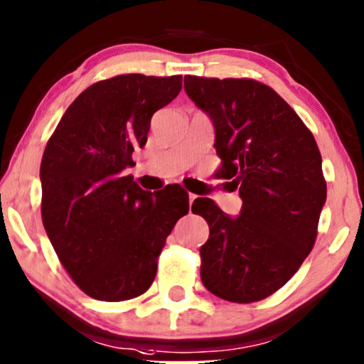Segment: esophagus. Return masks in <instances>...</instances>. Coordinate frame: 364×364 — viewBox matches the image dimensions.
Segmentation results:
<instances>
[{"label":"esophagus","mask_w":364,"mask_h":364,"mask_svg":"<svg viewBox=\"0 0 364 364\" xmlns=\"http://www.w3.org/2000/svg\"><path fill=\"white\" fill-rule=\"evenodd\" d=\"M196 199H197V196H196V193H188V204L192 205V202L196 200Z\"/></svg>","instance_id":"obj_1"}]
</instances>
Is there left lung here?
I'll list each match as a JSON object with an SVG mask.
<instances>
[{
    "label": "left lung",
    "instance_id": "left-lung-1",
    "mask_svg": "<svg viewBox=\"0 0 364 364\" xmlns=\"http://www.w3.org/2000/svg\"><path fill=\"white\" fill-rule=\"evenodd\" d=\"M186 93L210 117L220 178L242 199L229 217L210 199L193 214L209 224L200 277L230 303H256L281 289L308 257L318 235L326 181L313 134L267 85L252 78L187 75Z\"/></svg>",
    "mask_w": 364,
    "mask_h": 364
}]
</instances>
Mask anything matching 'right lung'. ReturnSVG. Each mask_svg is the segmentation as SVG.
<instances>
[{"mask_svg":"<svg viewBox=\"0 0 364 364\" xmlns=\"http://www.w3.org/2000/svg\"><path fill=\"white\" fill-rule=\"evenodd\" d=\"M181 88V75L102 80L80 93L46 144L41 219L61 266L93 299L144 294L165 239L188 212L182 188L145 192L124 173L147 144L152 115Z\"/></svg>","mask_w":364,"mask_h":364,"instance_id":"right-lung-1","label":"right lung"}]
</instances>
